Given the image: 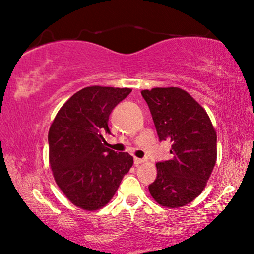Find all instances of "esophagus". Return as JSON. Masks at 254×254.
Returning a JSON list of instances; mask_svg holds the SVG:
<instances>
[{
    "label": "esophagus",
    "instance_id": "1",
    "mask_svg": "<svg viewBox=\"0 0 254 254\" xmlns=\"http://www.w3.org/2000/svg\"><path fill=\"white\" fill-rule=\"evenodd\" d=\"M144 159L143 158H138V157H134V164L135 165H138L141 164V163H143Z\"/></svg>",
    "mask_w": 254,
    "mask_h": 254
}]
</instances>
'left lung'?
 Segmentation results:
<instances>
[{"label": "left lung", "instance_id": "8db88e82", "mask_svg": "<svg viewBox=\"0 0 254 254\" xmlns=\"http://www.w3.org/2000/svg\"><path fill=\"white\" fill-rule=\"evenodd\" d=\"M159 141L171 143V158L157 162V177L149 185L155 201L178 208L199 196L217 157L216 131L202 106L185 90H142Z\"/></svg>", "mask_w": 254, "mask_h": 254}]
</instances>
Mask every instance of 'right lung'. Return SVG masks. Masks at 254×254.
Segmentation results:
<instances>
[{"mask_svg":"<svg viewBox=\"0 0 254 254\" xmlns=\"http://www.w3.org/2000/svg\"><path fill=\"white\" fill-rule=\"evenodd\" d=\"M128 88L88 86L64 104L48 131L50 165L58 186L71 203L97 210L110 202L133 165L128 152L105 147L112 110Z\"/></svg>","mask_w":254,"mask_h":254,"instance_id":"right-lung-1","label":"right lung"}]
</instances>
